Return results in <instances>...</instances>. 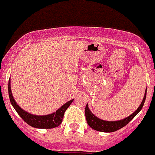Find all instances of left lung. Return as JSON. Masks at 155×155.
<instances>
[{
  "mask_svg": "<svg viewBox=\"0 0 155 155\" xmlns=\"http://www.w3.org/2000/svg\"><path fill=\"white\" fill-rule=\"evenodd\" d=\"M146 96H147V90H146V93H145V96L143 97L142 103H141L140 106L137 109V110L134 113V114L130 115L129 117H127V118L120 120V121H115V122L103 121V120L97 118L89 110L88 105L86 104V106H85V118H86V122H87L88 125L91 128L95 130L101 131V132H108V133L114 132V131L117 130H119V129L122 128V127H124L125 126H127L129 122H130L131 120L133 119L134 117L138 114V112L142 110V106L144 105L145 100H146Z\"/></svg>",
  "mask_w": 155,
  "mask_h": 155,
  "instance_id": "1",
  "label": "left lung"
}]
</instances>
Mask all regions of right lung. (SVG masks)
<instances>
[{
    "mask_svg": "<svg viewBox=\"0 0 155 155\" xmlns=\"http://www.w3.org/2000/svg\"><path fill=\"white\" fill-rule=\"evenodd\" d=\"M8 90L10 102L12 104V106H13V108L16 110L17 114L20 115V117H21L22 119L24 120L27 124L31 126V127H35V128L51 129L58 127L61 123V122H62V118L64 117L65 110H67L68 107L70 106V104L74 101V99H73V100H70V101L66 102L59 110H58L56 112L52 114L45 115V116H36V115L31 114H28V113L23 110L16 103V101L13 99V95H12V92H11L10 79L8 81Z\"/></svg>",
    "mask_w": 155,
    "mask_h": 155,
    "instance_id": "obj_1",
    "label": "right lung"
}]
</instances>
